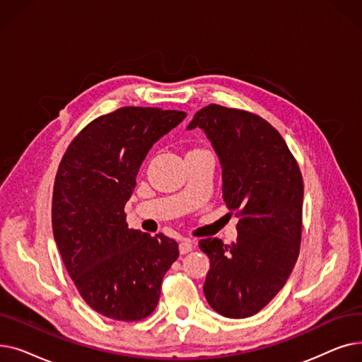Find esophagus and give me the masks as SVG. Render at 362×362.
Here are the masks:
<instances>
[{
    "mask_svg": "<svg viewBox=\"0 0 362 362\" xmlns=\"http://www.w3.org/2000/svg\"><path fill=\"white\" fill-rule=\"evenodd\" d=\"M192 250H194V245H192L191 240H189V239H182L180 240V243H179L180 254H187V252H191Z\"/></svg>",
    "mask_w": 362,
    "mask_h": 362,
    "instance_id": "1",
    "label": "esophagus"
}]
</instances>
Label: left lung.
I'll return each mask as SVG.
<instances>
[{"mask_svg":"<svg viewBox=\"0 0 362 362\" xmlns=\"http://www.w3.org/2000/svg\"><path fill=\"white\" fill-rule=\"evenodd\" d=\"M201 127L223 168V199L239 218L232 245L199 240L210 258L204 293L229 318L261 311L288 281L302 238L303 182L280 133L254 112L210 104L187 129Z\"/></svg>","mask_w":362,"mask_h":362,"instance_id":"obj_1","label":"left lung"}]
</instances>
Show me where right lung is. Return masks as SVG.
Returning <instances> with one entry per match:
<instances>
[{
  "mask_svg": "<svg viewBox=\"0 0 362 362\" xmlns=\"http://www.w3.org/2000/svg\"><path fill=\"white\" fill-rule=\"evenodd\" d=\"M185 111L122 107L86 124L67 146L52 192V232L76 289L104 317L139 321L156 310L176 240L129 229L124 205L149 148Z\"/></svg>",
  "mask_w": 362,
  "mask_h": 362,
  "instance_id": "1",
  "label": "right lung"
}]
</instances>
